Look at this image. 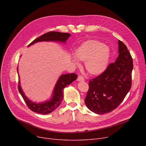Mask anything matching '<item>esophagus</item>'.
<instances>
[{
	"instance_id": "obj_1",
	"label": "esophagus",
	"mask_w": 146,
	"mask_h": 146,
	"mask_svg": "<svg viewBox=\"0 0 146 146\" xmlns=\"http://www.w3.org/2000/svg\"><path fill=\"white\" fill-rule=\"evenodd\" d=\"M78 80L79 81V82H82V81H84V78L82 76H78Z\"/></svg>"
}]
</instances>
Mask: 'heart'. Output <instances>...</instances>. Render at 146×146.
Instances as JSON below:
<instances>
[{"instance_id":"heart-1","label":"heart","mask_w":146,"mask_h":146,"mask_svg":"<svg viewBox=\"0 0 146 146\" xmlns=\"http://www.w3.org/2000/svg\"><path fill=\"white\" fill-rule=\"evenodd\" d=\"M76 57L85 61L88 72L92 75L102 73L108 67L110 59V50L101 41L89 40L83 42L74 51ZM75 63L77 61L73 59Z\"/></svg>"}]
</instances>
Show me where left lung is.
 <instances>
[{"instance_id":"1","label":"left lung","mask_w":146,"mask_h":146,"mask_svg":"<svg viewBox=\"0 0 146 146\" xmlns=\"http://www.w3.org/2000/svg\"><path fill=\"white\" fill-rule=\"evenodd\" d=\"M119 55L106 70L89 80L85 99L88 108L98 114L112 111L123 101L131 89L133 58L126 45L118 41Z\"/></svg>"}]
</instances>
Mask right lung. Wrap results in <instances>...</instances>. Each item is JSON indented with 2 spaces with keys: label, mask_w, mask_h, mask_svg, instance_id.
I'll return each instance as SVG.
<instances>
[{
  "label": "right lung",
  "mask_w": 146,
  "mask_h": 146,
  "mask_svg": "<svg viewBox=\"0 0 146 146\" xmlns=\"http://www.w3.org/2000/svg\"><path fill=\"white\" fill-rule=\"evenodd\" d=\"M70 36V34L68 33L51 31L45 33L37 38L36 39L34 40L32 42H31L28 45V46L39 41H53L65 42ZM77 78L78 75L74 73L61 75L59 78L54 88V89L53 96L52 97V99L50 101L44 103L35 104L29 101L26 97L24 93L23 92L20 86L19 80L18 82V90L22 97L24 99L27 105L31 110L38 113L47 114L51 113L54 110H55L60 105L61 101H62L63 99V89L66 86L70 85V83H72Z\"/></svg>",
  "instance_id": "obj_1"
}]
</instances>
